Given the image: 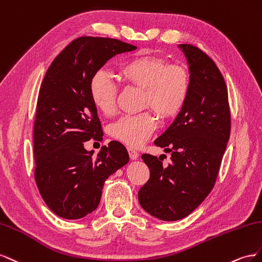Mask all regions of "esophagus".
<instances>
[{"mask_svg": "<svg viewBox=\"0 0 262 262\" xmlns=\"http://www.w3.org/2000/svg\"><path fill=\"white\" fill-rule=\"evenodd\" d=\"M127 150H128V154H129V157H130L132 160H136L138 158V156H139L138 152L136 150H134L133 148L128 147V148H127Z\"/></svg>", "mask_w": 262, "mask_h": 262, "instance_id": "esophagus-1", "label": "esophagus"}]
</instances>
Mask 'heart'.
I'll return each mask as SVG.
<instances>
[{"mask_svg": "<svg viewBox=\"0 0 262 262\" xmlns=\"http://www.w3.org/2000/svg\"><path fill=\"white\" fill-rule=\"evenodd\" d=\"M117 76L127 84L143 89V105L151 107L162 119L176 116L188 100L190 76L184 67L166 64L159 57L137 55L118 66ZM90 96L93 105L104 115L116 110L117 89L114 81L103 71L96 72L90 81ZM156 129L151 112L128 115L112 126L113 138L130 147H140Z\"/></svg>", "mask_w": 262, "mask_h": 262, "instance_id": "b5f03b06", "label": "heart"}]
</instances>
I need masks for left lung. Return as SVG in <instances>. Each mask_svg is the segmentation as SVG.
<instances>
[{"label": "left lung", "instance_id": "8db88e82", "mask_svg": "<svg viewBox=\"0 0 262 262\" xmlns=\"http://www.w3.org/2000/svg\"><path fill=\"white\" fill-rule=\"evenodd\" d=\"M178 47L189 66V96L172 124L155 140L171 152L170 163L163 166L160 157L141 156L150 178L138 192L141 207L167 222L186 217L210 194L230 135L228 94L221 71L198 47Z\"/></svg>", "mask_w": 262, "mask_h": 262}]
</instances>
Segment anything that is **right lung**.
<instances>
[{"label": "right lung", "mask_w": 262, "mask_h": 262, "mask_svg": "<svg viewBox=\"0 0 262 262\" xmlns=\"http://www.w3.org/2000/svg\"><path fill=\"white\" fill-rule=\"evenodd\" d=\"M135 49L118 39L80 37L55 58L42 80L34 126L35 180L45 203L62 219L95 211L104 182L129 161L118 141L96 157L84 143L103 136L90 81L111 58Z\"/></svg>", "instance_id": "1"}]
</instances>
